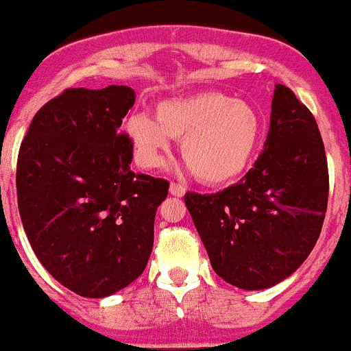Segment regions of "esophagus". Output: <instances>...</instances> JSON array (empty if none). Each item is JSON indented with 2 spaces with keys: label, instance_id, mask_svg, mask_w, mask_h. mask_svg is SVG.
<instances>
[{
  "label": "esophagus",
  "instance_id": "1",
  "mask_svg": "<svg viewBox=\"0 0 351 351\" xmlns=\"http://www.w3.org/2000/svg\"><path fill=\"white\" fill-rule=\"evenodd\" d=\"M169 193L172 194V196H177V197H182L184 194H186V187L184 186H179V184L172 182L171 187H169Z\"/></svg>",
  "mask_w": 351,
  "mask_h": 351
}]
</instances>
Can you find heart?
Here are the masks:
<instances>
[{"mask_svg":"<svg viewBox=\"0 0 351 351\" xmlns=\"http://www.w3.org/2000/svg\"><path fill=\"white\" fill-rule=\"evenodd\" d=\"M125 133L142 167H162L176 138L182 140V157L202 182L225 184L237 179L254 158L262 120L247 101L206 91L160 101L155 118L132 114L125 121Z\"/></svg>","mask_w":351,"mask_h":351,"instance_id":"obj_1","label":"heart"}]
</instances>
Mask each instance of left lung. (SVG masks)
<instances>
[{"label": "left lung", "mask_w": 351, "mask_h": 351, "mask_svg": "<svg viewBox=\"0 0 351 351\" xmlns=\"http://www.w3.org/2000/svg\"><path fill=\"white\" fill-rule=\"evenodd\" d=\"M328 164L317 123L287 86L276 84L270 128L254 169L216 194L187 193V211L223 280L262 291L291 277L319 238Z\"/></svg>", "instance_id": "obj_1"}]
</instances>
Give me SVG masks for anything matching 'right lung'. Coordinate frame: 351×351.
Segmentation results:
<instances>
[{
	"instance_id": "1",
	"label": "right lung",
	"mask_w": 351,
	"mask_h": 351,
	"mask_svg": "<svg viewBox=\"0 0 351 351\" xmlns=\"http://www.w3.org/2000/svg\"><path fill=\"white\" fill-rule=\"evenodd\" d=\"M128 86L67 89L38 110L16 164L18 209L47 272L82 298H108L145 270L169 182L130 169L120 126Z\"/></svg>"
}]
</instances>
